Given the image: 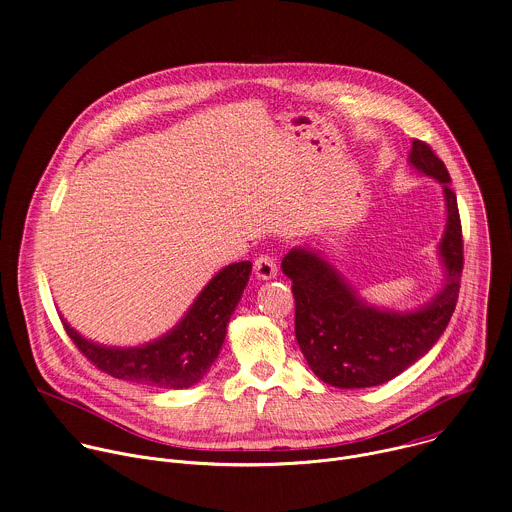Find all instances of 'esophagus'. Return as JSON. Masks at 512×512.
I'll return each instance as SVG.
<instances>
[{
	"mask_svg": "<svg viewBox=\"0 0 512 512\" xmlns=\"http://www.w3.org/2000/svg\"><path fill=\"white\" fill-rule=\"evenodd\" d=\"M255 275H257V279H263V281L273 279V277L277 275V263H275V259L269 257V255L257 257V259H255Z\"/></svg>",
	"mask_w": 512,
	"mask_h": 512,
	"instance_id": "34e87169",
	"label": "esophagus"
}]
</instances>
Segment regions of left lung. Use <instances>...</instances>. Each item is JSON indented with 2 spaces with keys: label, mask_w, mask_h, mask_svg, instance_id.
Returning a JSON list of instances; mask_svg holds the SVG:
<instances>
[{
  "label": "left lung",
  "mask_w": 512,
  "mask_h": 512,
  "mask_svg": "<svg viewBox=\"0 0 512 512\" xmlns=\"http://www.w3.org/2000/svg\"><path fill=\"white\" fill-rule=\"evenodd\" d=\"M409 166L440 182L446 200V229L437 245L444 279L425 304L407 312L369 304L318 249L294 247L281 261L294 283L300 350L312 373L332 387L364 389L395 379L440 340L456 310L464 245L452 178L419 139L411 143Z\"/></svg>",
  "instance_id": "8db88e82"
}]
</instances>
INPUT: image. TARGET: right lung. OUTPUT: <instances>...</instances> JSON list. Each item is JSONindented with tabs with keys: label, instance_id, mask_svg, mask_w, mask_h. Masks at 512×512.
Listing matches in <instances>:
<instances>
[{
	"label": "right lung",
	"instance_id": "1",
	"mask_svg": "<svg viewBox=\"0 0 512 512\" xmlns=\"http://www.w3.org/2000/svg\"><path fill=\"white\" fill-rule=\"evenodd\" d=\"M251 267V261L223 267L204 285L172 330L139 346L93 342L60 318L70 340L103 373L145 387L188 389L210 371L221 352L229 320L241 302Z\"/></svg>",
	"mask_w": 512,
	"mask_h": 512
}]
</instances>
